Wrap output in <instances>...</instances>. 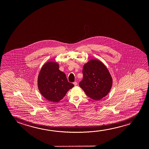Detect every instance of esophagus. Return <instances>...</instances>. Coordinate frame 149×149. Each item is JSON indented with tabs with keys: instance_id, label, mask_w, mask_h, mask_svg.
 Instances as JSON below:
<instances>
[{
	"instance_id": "34e87169",
	"label": "esophagus",
	"mask_w": 149,
	"mask_h": 149,
	"mask_svg": "<svg viewBox=\"0 0 149 149\" xmlns=\"http://www.w3.org/2000/svg\"><path fill=\"white\" fill-rule=\"evenodd\" d=\"M74 85L75 86H76L77 85V82H73Z\"/></svg>"
}]
</instances>
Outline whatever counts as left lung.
I'll list each match as a JSON object with an SVG mask.
<instances>
[{"instance_id":"8db88e82","label":"left lung","mask_w":149,"mask_h":149,"mask_svg":"<svg viewBox=\"0 0 149 149\" xmlns=\"http://www.w3.org/2000/svg\"><path fill=\"white\" fill-rule=\"evenodd\" d=\"M82 73L84 78L79 85L90 98L99 100L110 92L112 77L102 61L91 59L84 65Z\"/></svg>"}]
</instances>
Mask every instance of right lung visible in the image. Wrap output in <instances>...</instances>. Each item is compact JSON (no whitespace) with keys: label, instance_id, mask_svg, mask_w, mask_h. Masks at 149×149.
<instances>
[{"label":"right lung","instance_id":"right-lung-1","mask_svg":"<svg viewBox=\"0 0 149 149\" xmlns=\"http://www.w3.org/2000/svg\"><path fill=\"white\" fill-rule=\"evenodd\" d=\"M74 86L59 70L57 62L47 61L42 66L38 77V87L41 95L49 101L59 102Z\"/></svg>","mask_w":149,"mask_h":149}]
</instances>
